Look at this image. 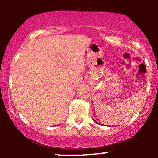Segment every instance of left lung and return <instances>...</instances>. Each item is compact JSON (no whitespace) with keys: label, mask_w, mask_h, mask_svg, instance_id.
<instances>
[{"label":"left lung","mask_w":158,"mask_h":158,"mask_svg":"<svg viewBox=\"0 0 158 158\" xmlns=\"http://www.w3.org/2000/svg\"><path fill=\"white\" fill-rule=\"evenodd\" d=\"M95 122H96V123H97V121H95Z\"/></svg>","instance_id":"obj_1"}]
</instances>
